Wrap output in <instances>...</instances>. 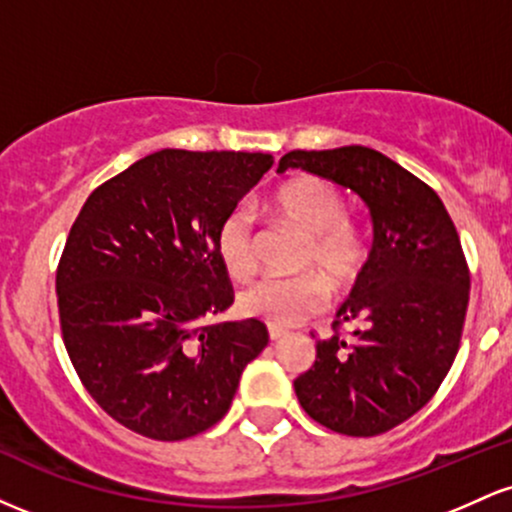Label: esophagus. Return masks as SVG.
Wrapping results in <instances>:
<instances>
[{
  "label": "esophagus",
  "mask_w": 512,
  "mask_h": 512,
  "mask_svg": "<svg viewBox=\"0 0 512 512\" xmlns=\"http://www.w3.org/2000/svg\"><path fill=\"white\" fill-rule=\"evenodd\" d=\"M281 337H286V330H281V327H269V339H272V342H279Z\"/></svg>",
  "instance_id": "34e87169"
}]
</instances>
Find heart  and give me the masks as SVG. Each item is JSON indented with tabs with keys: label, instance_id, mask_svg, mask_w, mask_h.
I'll return each mask as SVG.
<instances>
[{
	"label": "heart",
	"instance_id": "b5f03b06",
	"mask_svg": "<svg viewBox=\"0 0 512 512\" xmlns=\"http://www.w3.org/2000/svg\"><path fill=\"white\" fill-rule=\"evenodd\" d=\"M274 211L303 236L296 269L308 272L289 279H262L238 296L240 313L289 327L317 313L327 301V286L344 291L361 276L366 240L361 228L346 219L344 195L330 180L301 175L286 182L274 197ZM216 255L228 276L245 281L257 269L255 216L240 204L223 216L216 231Z\"/></svg>",
	"mask_w": 512,
	"mask_h": 512
}]
</instances>
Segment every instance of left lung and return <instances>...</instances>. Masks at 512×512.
I'll return each mask as SVG.
<instances>
[{
    "instance_id": "8db88e82",
    "label": "left lung",
    "mask_w": 512,
    "mask_h": 512,
    "mask_svg": "<svg viewBox=\"0 0 512 512\" xmlns=\"http://www.w3.org/2000/svg\"><path fill=\"white\" fill-rule=\"evenodd\" d=\"M305 173L349 187L366 202L373 248L334 334L315 344L313 368L293 380L310 419L368 438L414 416L438 392L460 349L469 269L448 209L426 182L368 149L289 151L279 173ZM344 321H358L349 340Z\"/></svg>"
}]
</instances>
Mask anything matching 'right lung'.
I'll list each match as a JSON object with an SVG mask.
<instances>
[{
	"instance_id": "add662e5",
	"label": "right lung",
	"mask_w": 512,
	"mask_h": 512,
	"mask_svg": "<svg viewBox=\"0 0 512 512\" xmlns=\"http://www.w3.org/2000/svg\"><path fill=\"white\" fill-rule=\"evenodd\" d=\"M269 154L163 149L91 192L60 267L62 339L117 424L185 440L226 416L269 342L264 322H209L233 303L216 255L223 216L272 168Z\"/></svg>"
}]
</instances>
